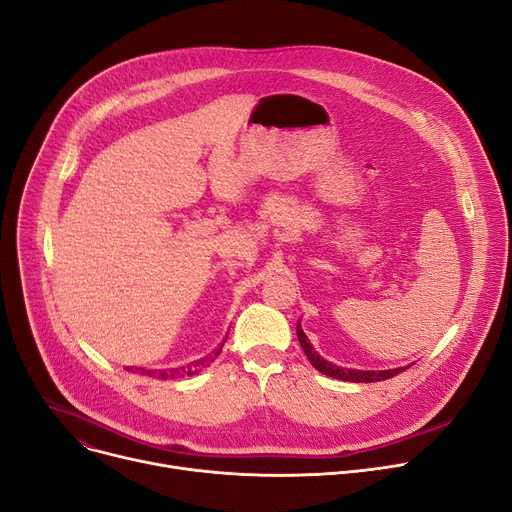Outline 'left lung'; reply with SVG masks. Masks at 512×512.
<instances>
[{
  "instance_id": "1",
  "label": "left lung",
  "mask_w": 512,
  "mask_h": 512,
  "mask_svg": "<svg viewBox=\"0 0 512 512\" xmlns=\"http://www.w3.org/2000/svg\"><path fill=\"white\" fill-rule=\"evenodd\" d=\"M297 338H299V344L305 352V357L309 359V363L316 367L320 373L332 377V379H342V381H352V383H373V381H385V379H391L400 375L402 371H406L408 367H398V369H387V371H361V369H344V367H338L330 361H326L324 357H320V352L311 346L309 338L305 336L301 324H297Z\"/></svg>"
}]
</instances>
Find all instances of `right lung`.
<instances>
[{
	"label": "right lung",
	"instance_id": "1",
	"mask_svg": "<svg viewBox=\"0 0 512 512\" xmlns=\"http://www.w3.org/2000/svg\"><path fill=\"white\" fill-rule=\"evenodd\" d=\"M221 348H223V344L219 346V348H215L213 350V357L209 359H199V361H192L190 365H186V367H180V369H170V371H160V373H155V371H143L141 369V375H149V377H157V379H178V377H192V375H196L199 371H203L205 367H209V363H213L215 361V357H219V352H221ZM129 369V367H127ZM131 371V369H129ZM139 371V369H137Z\"/></svg>",
	"mask_w": 512,
	"mask_h": 512
}]
</instances>
